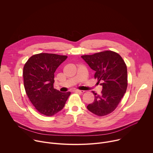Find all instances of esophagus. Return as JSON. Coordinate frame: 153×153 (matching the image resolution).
Listing matches in <instances>:
<instances>
[{
    "instance_id": "obj_1",
    "label": "esophagus",
    "mask_w": 153,
    "mask_h": 153,
    "mask_svg": "<svg viewBox=\"0 0 153 153\" xmlns=\"http://www.w3.org/2000/svg\"><path fill=\"white\" fill-rule=\"evenodd\" d=\"M74 92L82 94V93H84V91H81V90H78V89H76V90H74Z\"/></svg>"
}]
</instances>
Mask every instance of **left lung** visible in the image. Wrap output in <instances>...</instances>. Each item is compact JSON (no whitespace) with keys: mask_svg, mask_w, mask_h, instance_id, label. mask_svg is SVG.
Listing matches in <instances>:
<instances>
[{"mask_svg":"<svg viewBox=\"0 0 153 153\" xmlns=\"http://www.w3.org/2000/svg\"><path fill=\"white\" fill-rule=\"evenodd\" d=\"M81 58L95 73V78L103 87L98 95L92 91L95 99L88 109L98 116L106 115L119 104L128 86L127 67L120 55L112 51H105Z\"/></svg>","mask_w":153,"mask_h":153,"instance_id":"left-lung-1","label":"left lung"}]
</instances>
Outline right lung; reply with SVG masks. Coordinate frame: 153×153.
Wrapping results in <instances>:
<instances>
[{"label": "right lung", "instance_id": "right-lung-1", "mask_svg": "<svg viewBox=\"0 0 153 153\" xmlns=\"http://www.w3.org/2000/svg\"><path fill=\"white\" fill-rule=\"evenodd\" d=\"M67 56L39 53L31 56L23 69L26 94L38 111L52 116L62 110L71 92H61L54 89V74Z\"/></svg>", "mask_w": 153, "mask_h": 153}]
</instances>
